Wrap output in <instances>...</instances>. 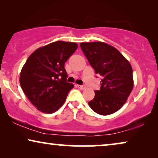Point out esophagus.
Returning a JSON list of instances; mask_svg holds the SVG:
<instances>
[{
	"mask_svg": "<svg viewBox=\"0 0 158 158\" xmlns=\"http://www.w3.org/2000/svg\"><path fill=\"white\" fill-rule=\"evenodd\" d=\"M77 87H78V88H80V89H81V90H84V89H85V85H77Z\"/></svg>",
	"mask_w": 158,
	"mask_h": 158,
	"instance_id": "34e87169",
	"label": "esophagus"
}]
</instances>
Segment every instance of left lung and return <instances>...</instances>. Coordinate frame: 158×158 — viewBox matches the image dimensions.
Wrapping results in <instances>:
<instances>
[{
	"mask_svg": "<svg viewBox=\"0 0 158 158\" xmlns=\"http://www.w3.org/2000/svg\"><path fill=\"white\" fill-rule=\"evenodd\" d=\"M81 47L96 74L102 76L101 88L88 102L100 115L115 113L122 108L133 89L132 68L115 47L105 42H83Z\"/></svg>",
	"mask_w": 158,
	"mask_h": 158,
	"instance_id": "1",
	"label": "left lung"
}]
</instances>
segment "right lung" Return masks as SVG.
<instances>
[{"mask_svg":"<svg viewBox=\"0 0 158 158\" xmlns=\"http://www.w3.org/2000/svg\"><path fill=\"white\" fill-rule=\"evenodd\" d=\"M77 48L76 43L57 41L36 49L23 64L21 88L39 111L52 114L63 105L74 87L66 82L64 63Z\"/></svg>","mask_w":158,"mask_h":158,"instance_id":"obj_1","label":"right lung"}]
</instances>
